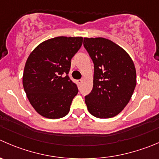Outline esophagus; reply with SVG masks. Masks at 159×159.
<instances>
[{
	"mask_svg": "<svg viewBox=\"0 0 159 159\" xmlns=\"http://www.w3.org/2000/svg\"><path fill=\"white\" fill-rule=\"evenodd\" d=\"M83 81V80L82 79H80V80H78V84H81V82H82Z\"/></svg>",
	"mask_w": 159,
	"mask_h": 159,
	"instance_id": "obj_1",
	"label": "esophagus"
}]
</instances>
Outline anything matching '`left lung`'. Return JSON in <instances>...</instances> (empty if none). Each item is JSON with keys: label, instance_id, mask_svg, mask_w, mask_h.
<instances>
[{"label": "left lung", "instance_id": "left-lung-1", "mask_svg": "<svg viewBox=\"0 0 159 159\" xmlns=\"http://www.w3.org/2000/svg\"><path fill=\"white\" fill-rule=\"evenodd\" d=\"M84 47L94 64L93 88L85 96L88 110L97 118L115 116L127 106L134 91V64L122 47L107 39L85 37Z\"/></svg>", "mask_w": 159, "mask_h": 159}]
</instances>
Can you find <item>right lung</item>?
<instances>
[{
    "mask_svg": "<svg viewBox=\"0 0 159 159\" xmlns=\"http://www.w3.org/2000/svg\"><path fill=\"white\" fill-rule=\"evenodd\" d=\"M82 42L81 36L55 37L39 44L28 57L23 87L30 104L42 116L59 119L70 111L78 89L68 72Z\"/></svg>",
    "mask_w": 159,
    "mask_h": 159,
    "instance_id": "add662e5",
    "label": "right lung"
}]
</instances>
